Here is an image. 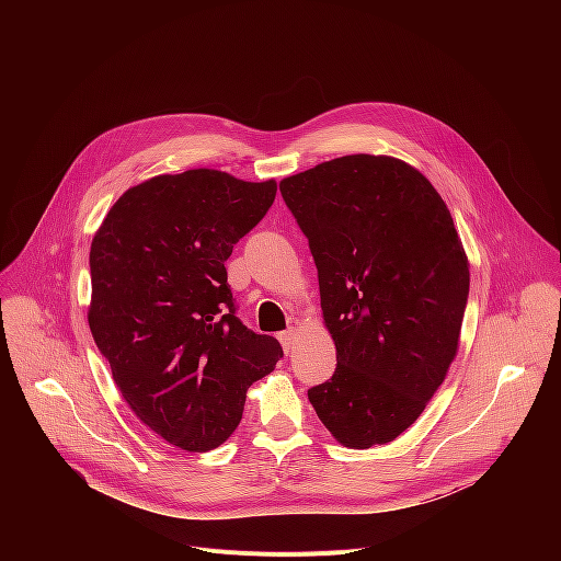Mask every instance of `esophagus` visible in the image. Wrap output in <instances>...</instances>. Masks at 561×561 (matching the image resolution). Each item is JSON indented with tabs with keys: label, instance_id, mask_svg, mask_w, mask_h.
Here are the masks:
<instances>
[{
	"label": "esophagus",
	"instance_id": "esophagus-1",
	"mask_svg": "<svg viewBox=\"0 0 561 561\" xmlns=\"http://www.w3.org/2000/svg\"><path fill=\"white\" fill-rule=\"evenodd\" d=\"M277 340H279L282 348H284L286 353H290V351H293V344H295V329H286V331H282V333L277 335Z\"/></svg>",
	"mask_w": 561,
	"mask_h": 561
}]
</instances>
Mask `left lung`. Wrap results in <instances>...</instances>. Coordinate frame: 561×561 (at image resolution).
<instances>
[{
	"instance_id": "left-lung-1",
	"label": "left lung",
	"mask_w": 561,
	"mask_h": 561,
	"mask_svg": "<svg viewBox=\"0 0 561 561\" xmlns=\"http://www.w3.org/2000/svg\"><path fill=\"white\" fill-rule=\"evenodd\" d=\"M279 191L308 239L337 348L310 404L340 444H388L422 415L457 353L470 273L450 210L420 171L386 154L331 159Z\"/></svg>"
}]
</instances>
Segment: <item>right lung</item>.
<instances>
[{"label": "right lung", "mask_w": 561, "mask_h": 561, "mask_svg": "<svg viewBox=\"0 0 561 561\" xmlns=\"http://www.w3.org/2000/svg\"><path fill=\"white\" fill-rule=\"evenodd\" d=\"M275 193V180L210 169L157 175L128 188L93 237V340L133 413L182 450L224 444L249 386L284 357L237 317L224 266Z\"/></svg>", "instance_id": "right-lung-1"}]
</instances>
